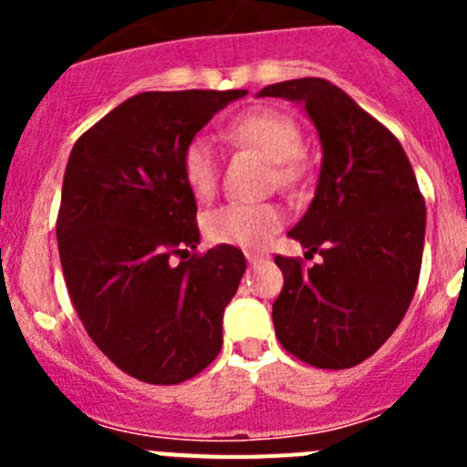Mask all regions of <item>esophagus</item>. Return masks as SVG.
Here are the masks:
<instances>
[{
    "mask_svg": "<svg viewBox=\"0 0 467 467\" xmlns=\"http://www.w3.org/2000/svg\"><path fill=\"white\" fill-rule=\"evenodd\" d=\"M245 259H247V264H259V262H264V259H266V254H262V253H245Z\"/></svg>",
    "mask_w": 467,
    "mask_h": 467,
    "instance_id": "esophagus-1",
    "label": "esophagus"
}]
</instances>
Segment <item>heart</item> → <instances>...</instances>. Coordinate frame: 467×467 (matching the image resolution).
<instances>
[{
	"label": "heart",
	"instance_id": "heart-1",
	"mask_svg": "<svg viewBox=\"0 0 467 467\" xmlns=\"http://www.w3.org/2000/svg\"><path fill=\"white\" fill-rule=\"evenodd\" d=\"M229 138L238 144L253 147L275 163V182L292 187L299 182L304 150V133L299 123L278 109L247 111L231 121ZM180 171L189 192L205 201L220 182V166L213 140L196 135L187 142L180 159ZM285 213L275 203H226L210 210L203 217L205 236L220 245H236L245 250L264 247L280 231Z\"/></svg>",
	"mask_w": 467,
	"mask_h": 467
}]
</instances>
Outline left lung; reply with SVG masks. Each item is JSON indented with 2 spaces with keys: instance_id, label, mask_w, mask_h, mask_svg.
<instances>
[{
  "instance_id": "left-lung-1",
  "label": "left lung",
  "mask_w": 467,
  "mask_h": 467,
  "mask_svg": "<svg viewBox=\"0 0 467 467\" xmlns=\"http://www.w3.org/2000/svg\"><path fill=\"white\" fill-rule=\"evenodd\" d=\"M259 98L301 102L323 142L316 198L287 234L320 264L275 254L283 290L275 337L320 369L374 356L402 323L416 292L426 201L402 144L381 121L317 77L266 86Z\"/></svg>"
}]
</instances>
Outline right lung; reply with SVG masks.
Instances as JSON below:
<instances>
[{
    "instance_id": "add662e5",
    "label": "right lung",
    "mask_w": 467,
    "mask_h": 467,
    "mask_svg": "<svg viewBox=\"0 0 467 467\" xmlns=\"http://www.w3.org/2000/svg\"><path fill=\"white\" fill-rule=\"evenodd\" d=\"M247 90H147L88 128L65 168L56 236L74 311L128 377L172 386L220 356L245 274L238 247L196 250L189 140ZM172 256H180L175 265Z\"/></svg>"
}]
</instances>
